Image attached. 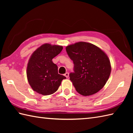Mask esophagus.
Listing matches in <instances>:
<instances>
[{"label": "esophagus", "instance_id": "34e87169", "mask_svg": "<svg viewBox=\"0 0 133 133\" xmlns=\"http://www.w3.org/2000/svg\"><path fill=\"white\" fill-rule=\"evenodd\" d=\"M64 75L67 78H69V74L68 72H66V73H65V74H64Z\"/></svg>", "mask_w": 133, "mask_h": 133}]
</instances>
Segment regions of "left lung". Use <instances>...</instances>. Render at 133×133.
I'll list each match as a JSON object with an SVG mask.
<instances>
[{
  "label": "left lung",
  "mask_w": 133,
  "mask_h": 133,
  "mask_svg": "<svg viewBox=\"0 0 133 133\" xmlns=\"http://www.w3.org/2000/svg\"><path fill=\"white\" fill-rule=\"evenodd\" d=\"M66 50L74 64V72L69 76L77 91L89 96L102 89L111 69L106 54L95 45L84 42L69 45Z\"/></svg>",
  "instance_id": "obj_1"
}]
</instances>
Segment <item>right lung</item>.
Segmentation results:
<instances>
[{
	"instance_id": "obj_1",
	"label": "right lung",
	"mask_w": 133,
	"mask_h": 133,
	"mask_svg": "<svg viewBox=\"0 0 133 133\" xmlns=\"http://www.w3.org/2000/svg\"><path fill=\"white\" fill-rule=\"evenodd\" d=\"M63 47L46 43L33 52L27 68V79L34 91L43 95L57 91L64 76L59 74L58 66L52 59L60 53Z\"/></svg>"
}]
</instances>
